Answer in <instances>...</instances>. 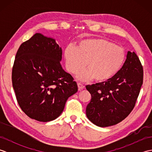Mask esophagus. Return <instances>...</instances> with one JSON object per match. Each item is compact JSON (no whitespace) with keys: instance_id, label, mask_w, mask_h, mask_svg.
I'll return each mask as SVG.
<instances>
[{"instance_id":"1","label":"esophagus","mask_w":152,"mask_h":152,"mask_svg":"<svg viewBox=\"0 0 152 152\" xmlns=\"http://www.w3.org/2000/svg\"><path fill=\"white\" fill-rule=\"evenodd\" d=\"M77 84H78V90L79 91H80V90H82V89H83V88H84V86H83L82 83H77Z\"/></svg>"}]
</instances>
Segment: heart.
Instances as JSON below:
<instances>
[{
  "label": "heart",
  "instance_id": "heart-1",
  "mask_svg": "<svg viewBox=\"0 0 152 152\" xmlns=\"http://www.w3.org/2000/svg\"><path fill=\"white\" fill-rule=\"evenodd\" d=\"M67 70L71 74L80 72L77 78L89 82H104L113 78L121 70L126 59L124 48L103 38H89L80 42L77 49L66 48L64 52Z\"/></svg>",
  "mask_w": 152,
  "mask_h": 152
}]
</instances>
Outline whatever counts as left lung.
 Here are the masks:
<instances>
[{
  "label": "left lung",
  "mask_w": 152,
  "mask_h": 152,
  "mask_svg": "<svg viewBox=\"0 0 152 152\" xmlns=\"http://www.w3.org/2000/svg\"><path fill=\"white\" fill-rule=\"evenodd\" d=\"M143 83V68L137 54L129 51L121 70L104 82L88 85L91 101L86 115L101 127L121 122L133 110Z\"/></svg>",
  "instance_id": "left-lung-1"
}]
</instances>
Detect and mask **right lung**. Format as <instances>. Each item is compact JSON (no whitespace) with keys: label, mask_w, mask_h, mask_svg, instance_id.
<instances>
[{"label":"right lung","mask_w":152,"mask_h":152,"mask_svg":"<svg viewBox=\"0 0 152 152\" xmlns=\"http://www.w3.org/2000/svg\"><path fill=\"white\" fill-rule=\"evenodd\" d=\"M56 39L36 33L19 46L12 69V86L25 114L38 121L56 119L78 86L61 64Z\"/></svg>","instance_id":"right-lung-1"}]
</instances>
